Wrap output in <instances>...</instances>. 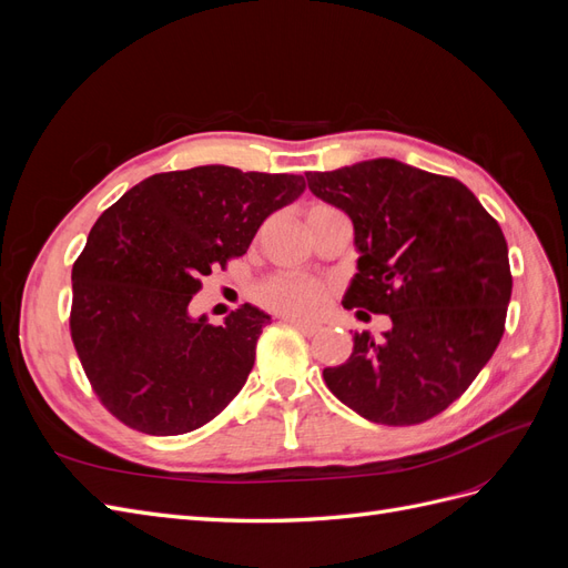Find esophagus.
I'll use <instances>...</instances> for the list:
<instances>
[{"label": "esophagus", "instance_id": "34e87169", "mask_svg": "<svg viewBox=\"0 0 568 568\" xmlns=\"http://www.w3.org/2000/svg\"><path fill=\"white\" fill-rule=\"evenodd\" d=\"M286 324L294 326V329L301 332L303 336H315L322 329V324H317V322H305V320H296V317H286Z\"/></svg>", "mask_w": 568, "mask_h": 568}]
</instances>
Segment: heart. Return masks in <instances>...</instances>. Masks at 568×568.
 <instances>
[{"label":"heart","instance_id":"heart-1","mask_svg":"<svg viewBox=\"0 0 568 568\" xmlns=\"http://www.w3.org/2000/svg\"><path fill=\"white\" fill-rule=\"evenodd\" d=\"M255 296L270 311L307 317L315 315L324 305L326 296H329V288L322 282L305 277H272L257 286Z\"/></svg>","mask_w":568,"mask_h":568}]
</instances>
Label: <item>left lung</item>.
Here are the masks:
<instances>
[{"label":"left lung","instance_id":"8db88e82","mask_svg":"<svg viewBox=\"0 0 568 568\" xmlns=\"http://www.w3.org/2000/svg\"><path fill=\"white\" fill-rule=\"evenodd\" d=\"M305 180L353 222L359 257L343 307L390 317L379 338L355 332L346 363L322 372L326 386L376 424L432 419L503 338L511 272L500 225L459 180L395 159Z\"/></svg>","mask_w":568,"mask_h":568}]
</instances>
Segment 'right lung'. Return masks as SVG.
Listing matches in <instances>:
<instances>
[{
  "mask_svg": "<svg viewBox=\"0 0 568 568\" xmlns=\"http://www.w3.org/2000/svg\"><path fill=\"white\" fill-rule=\"evenodd\" d=\"M303 189V175L199 165L151 175L101 213L73 265L71 336L111 415L180 436L234 400L272 317L246 303L213 326L189 303Z\"/></svg>",
  "mask_w": 568,
  "mask_h": 568,
  "instance_id": "right-lung-1",
  "label": "right lung"
}]
</instances>
